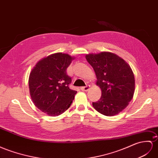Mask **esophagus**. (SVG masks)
<instances>
[{
  "mask_svg": "<svg viewBox=\"0 0 158 158\" xmlns=\"http://www.w3.org/2000/svg\"><path fill=\"white\" fill-rule=\"evenodd\" d=\"M89 89H90V86L88 85L86 86H85V87H81V89L83 91H87Z\"/></svg>",
  "mask_w": 158,
  "mask_h": 158,
  "instance_id": "esophagus-1",
  "label": "esophagus"
}]
</instances>
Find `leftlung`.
Here are the masks:
<instances>
[{"label": "left lung", "mask_w": 158, "mask_h": 158, "mask_svg": "<svg viewBox=\"0 0 158 158\" xmlns=\"http://www.w3.org/2000/svg\"><path fill=\"white\" fill-rule=\"evenodd\" d=\"M85 58L94 68L97 85L102 89V97L93 102V107L104 115L118 114L128 106L134 94L135 78L130 66L110 52L89 54Z\"/></svg>", "instance_id": "left-lung-1"}]
</instances>
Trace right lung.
<instances>
[{"label":"right lung","instance_id":"obj_1","mask_svg":"<svg viewBox=\"0 0 158 158\" xmlns=\"http://www.w3.org/2000/svg\"><path fill=\"white\" fill-rule=\"evenodd\" d=\"M72 57L57 52L40 60L29 79L31 99L35 106L50 116H57L70 107L77 91L69 87L71 77L67 74Z\"/></svg>","mask_w":158,"mask_h":158}]
</instances>
